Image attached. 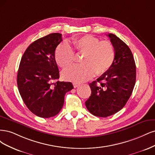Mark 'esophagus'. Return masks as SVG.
Returning <instances> with one entry per match:
<instances>
[{"mask_svg":"<svg viewBox=\"0 0 155 155\" xmlns=\"http://www.w3.org/2000/svg\"><path fill=\"white\" fill-rule=\"evenodd\" d=\"M73 87L75 88V87H78L79 86H80V84H78V83H76V82H73Z\"/></svg>","mask_w":155,"mask_h":155,"instance_id":"34e87169","label":"esophagus"}]
</instances>
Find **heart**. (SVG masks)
<instances>
[{
  "label": "heart",
  "mask_w": 155,
  "mask_h": 155,
  "mask_svg": "<svg viewBox=\"0 0 155 155\" xmlns=\"http://www.w3.org/2000/svg\"><path fill=\"white\" fill-rule=\"evenodd\" d=\"M77 53H84L82 64L74 65L62 72L66 81L81 83L91 78L94 73L97 75L107 71L114 61L115 52L112 44L107 41H101L90 35L74 38L71 41ZM55 60L58 66L67 68L74 60V53L70 45L63 42L55 51Z\"/></svg>",
  "instance_id": "1"
}]
</instances>
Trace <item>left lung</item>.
<instances>
[{
    "instance_id": "left-lung-1",
    "label": "left lung",
    "mask_w": 155,
    "mask_h": 155,
    "mask_svg": "<svg viewBox=\"0 0 155 155\" xmlns=\"http://www.w3.org/2000/svg\"><path fill=\"white\" fill-rule=\"evenodd\" d=\"M115 52L107 71L89 84L91 94L85 102L94 116L107 117L124 107L131 97L136 81V65L131 49L115 35H107Z\"/></svg>"
}]
</instances>
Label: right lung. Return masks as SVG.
<instances>
[{
  "mask_svg": "<svg viewBox=\"0 0 155 155\" xmlns=\"http://www.w3.org/2000/svg\"><path fill=\"white\" fill-rule=\"evenodd\" d=\"M62 34L54 33L31 43L25 51L17 73L20 94L35 115L53 117L61 110L66 93L73 89L69 82H60L54 51Z\"/></svg>",
  "mask_w": 155,
  "mask_h": 155,
  "instance_id": "1",
  "label": "right lung"
}]
</instances>
